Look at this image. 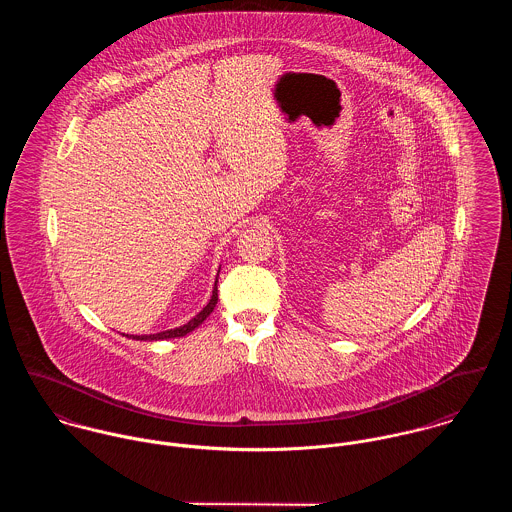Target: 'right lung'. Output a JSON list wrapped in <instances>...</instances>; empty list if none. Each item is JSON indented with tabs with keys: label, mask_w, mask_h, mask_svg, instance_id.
I'll return each mask as SVG.
<instances>
[{
	"label": "right lung",
	"mask_w": 512,
	"mask_h": 512,
	"mask_svg": "<svg viewBox=\"0 0 512 512\" xmlns=\"http://www.w3.org/2000/svg\"><path fill=\"white\" fill-rule=\"evenodd\" d=\"M219 282V278H217ZM217 282H215V290L213 295L209 299V303L203 307V311H199L189 323L181 325V327H175V329H169V331H161V333H155V335H130V339H136V341H161V339H175V337H185L187 333H191L193 329H197L215 309L217 301H219V290H217ZM128 337V335H126Z\"/></svg>",
	"instance_id": "obj_1"
}]
</instances>
